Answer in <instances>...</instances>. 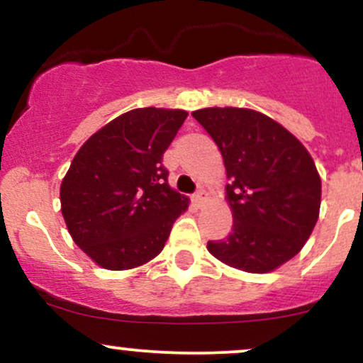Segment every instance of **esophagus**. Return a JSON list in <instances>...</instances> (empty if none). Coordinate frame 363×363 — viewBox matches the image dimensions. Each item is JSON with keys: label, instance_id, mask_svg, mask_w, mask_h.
<instances>
[{"label": "esophagus", "instance_id": "obj_1", "mask_svg": "<svg viewBox=\"0 0 363 363\" xmlns=\"http://www.w3.org/2000/svg\"><path fill=\"white\" fill-rule=\"evenodd\" d=\"M203 195H206V191H203V190H199L197 191V194H195L194 195V202L195 203H197V206L200 207V206H202V202H203Z\"/></svg>", "mask_w": 363, "mask_h": 363}]
</instances>
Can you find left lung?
I'll return each mask as SVG.
<instances>
[{
    "label": "left lung",
    "instance_id": "obj_1",
    "mask_svg": "<svg viewBox=\"0 0 363 363\" xmlns=\"http://www.w3.org/2000/svg\"><path fill=\"white\" fill-rule=\"evenodd\" d=\"M223 155L233 231L208 241L212 257L268 274L296 257L319 217L321 178L308 149L274 118L250 108L191 112Z\"/></svg>",
    "mask_w": 363,
    "mask_h": 363
}]
</instances>
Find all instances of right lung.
I'll use <instances>...</instances> for the list:
<instances>
[{
	"label": "right lung",
	"mask_w": 363,
	"mask_h": 363,
	"mask_svg": "<svg viewBox=\"0 0 363 363\" xmlns=\"http://www.w3.org/2000/svg\"><path fill=\"white\" fill-rule=\"evenodd\" d=\"M185 110L135 108L89 138L61 183L72 241L96 265L129 270L161 253L189 199L168 185L163 155Z\"/></svg>",
	"instance_id": "obj_1"
}]
</instances>
